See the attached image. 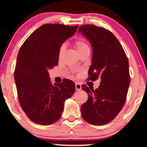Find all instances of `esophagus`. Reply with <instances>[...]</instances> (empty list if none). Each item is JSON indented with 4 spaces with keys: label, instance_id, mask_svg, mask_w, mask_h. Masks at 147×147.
I'll list each match as a JSON object with an SVG mask.
<instances>
[{
    "label": "esophagus",
    "instance_id": "34e87169",
    "mask_svg": "<svg viewBox=\"0 0 147 147\" xmlns=\"http://www.w3.org/2000/svg\"><path fill=\"white\" fill-rule=\"evenodd\" d=\"M82 89V85L79 83H76V90H80Z\"/></svg>",
    "mask_w": 147,
    "mask_h": 147
}]
</instances>
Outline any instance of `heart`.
I'll use <instances>...</instances> for the list:
<instances>
[{
  "label": "heart",
  "mask_w": 147,
  "mask_h": 147,
  "mask_svg": "<svg viewBox=\"0 0 147 147\" xmlns=\"http://www.w3.org/2000/svg\"><path fill=\"white\" fill-rule=\"evenodd\" d=\"M75 45L76 48H77L78 52L80 53H82L84 51H86V50H90V47L88 46V43L84 41L83 39H78L75 42ZM66 49V46L65 44H63L61 47H60L59 49V53H58V57H59V59H61L62 57H63L64 53H65Z\"/></svg>",
  "instance_id": "b5f03b06"
}]
</instances>
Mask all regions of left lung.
Segmentation results:
<instances>
[{
	"label": "left lung",
	"mask_w": 147,
	"mask_h": 147,
	"mask_svg": "<svg viewBox=\"0 0 147 147\" xmlns=\"http://www.w3.org/2000/svg\"><path fill=\"white\" fill-rule=\"evenodd\" d=\"M78 32L92 47L88 79L101 80L98 88L82 85L88 101L81 106L82 116L95 126L111 122L125 104L130 78L128 58L120 42L108 30L93 25L80 26Z\"/></svg>",
	"instance_id": "obj_1"
}]
</instances>
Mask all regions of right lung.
I'll list each match as a JSON object with an SVG mask.
<instances>
[{"mask_svg": "<svg viewBox=\"0 0 147 147\" xmlns=\"http://www.w3.org/2000/svg\"><path fill=\"white\" fill-rule=\"evenodd\" d=\"M78 27L45 24L20 48L14 73L18 98L26 115L36 124L49 125L57 121L65 100L75 91L74 82L67 79L53 85L48 71L57 65L60 47Z\"/></svg>", "mask_w": 147, "mask_h": 147, "instance_id": "add662e5", "label": "right lung"}]
</instances>
